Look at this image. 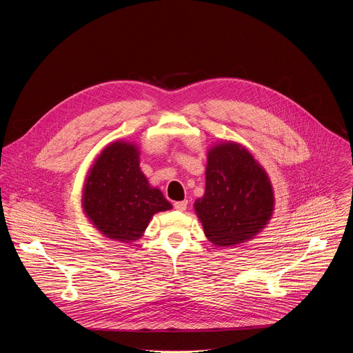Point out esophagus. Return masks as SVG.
I'll return each mask as SVG.
<instances>
[{
    "mask_svg": "<svg viewBox=\"0 0 353 353\" xmlns=\"http://www.w3.org/2000/svg\"><path fill=\"white\" fill-rule=\"evenodd\" d=\"M187 204H188L187 199L185 201H177V203H174V210L185 211L187 210Z\"/></svg>",
    "mask_w": 353,
    "mask_h": 353,
    "instance_id": "34e87169",
    "label": "esophagus"
}]
</instances>
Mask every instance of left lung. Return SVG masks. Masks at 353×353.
I'll return each mask as SVG.
<instances>
[{
	"mask_svg": "<svg viewBox=\"0 0 353 353\" xmlns=\"http://www.w3.org/2000/svg\"><path fill=\"white\" fill-rule=\"evenodd\" d=\"M275 196L265 169L233 141L210 148L205 192L194 203L207 239L233 247L254 239L274 214Z\"/></svg>",
	"mask_w": 353,
	"mask_h": 353,
	"instance_id": "left-lung-1",
	"label": "left lung"
}]
</instances>
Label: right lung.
<instances>
[{"label":"right lung","instance_id":"obj_1","mask_svg":"<svg viewBox=\"0 0 353 353\" xmlns=\"http://www.w3.org/2000/svg\"><path fill=\"white\" fill-rule=\"evenodd\" d=\"M82 208L105 237L131 243L143 236L155 214L172 210V204L141 172L137 143L120 139L108 145L90 166Z\"/></svg>","mask_w":353,"mask_h":353}]
</instances>
